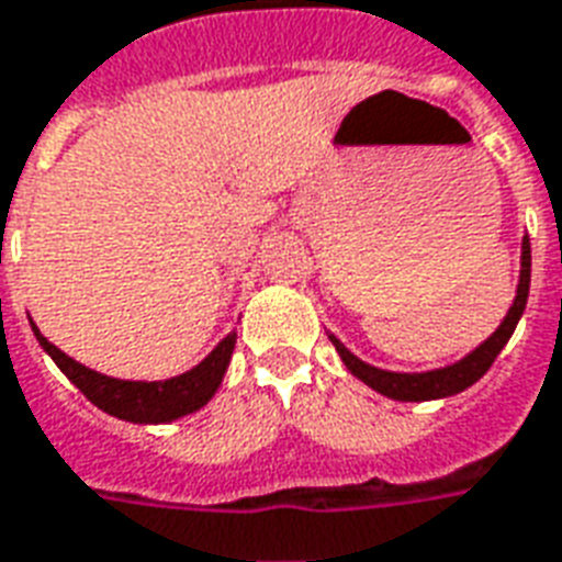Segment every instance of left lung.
<instances>
[{
	"label": "left lung",
	"mask_w": 562,
	"mask_h": 562,
	"mask_svg": "<svg viewBox=\"0 0 562 562\" xmlns=\"http://www.w3.org/2000/svg\"><path fill=\"white\" fill-rule=\"evenodd\" d=\"M527 294H530V240L525 238V247H521V280H518V294H515L509 313H506L501 327H497L476 351H471L464 360H459V363L447 366V369H435V372H419V375L384 372V369H375V366L363 363L360 357L351 355L336 336H330V342L336 345V351L342 357V363L348 366V372L360 378V381L372 386V390H378V393H384V396L398 398V402H429V398H443L452 396V393H461V390H468V386L476 384V381L492 369L494 357L501 355L503 345L509 342L515 324H518V318L525 313Z\"/></svg>",
	"instance_id": "8db88e82"
}]
</instances>
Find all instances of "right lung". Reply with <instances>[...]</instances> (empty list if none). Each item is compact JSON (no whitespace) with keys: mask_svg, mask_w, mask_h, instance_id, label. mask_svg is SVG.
<instances>
[{"mask_svg":"<svg viewBox=\"0 0 562 562\" xmlns=\"http://www.w3.org/2000/svg\"><path fill=\"white\" fill-rule=\"evenodd\" d=\"M35 336L37 342L44 345V351L70 378V384L80 386V393L91 405H98L112 417L127 419V423H169V419L187 417L207 405L211 396L217 393L232 351H235V334H228L196 369H190L184 375L169 378V381H119V378L101 375L89 366L77 363L74 357L47 342L37 327Z\"/></svg>","mask_w":562,"mask_h":562,"instance_id":"obj_1","label":"right lung"}]
</instances>
